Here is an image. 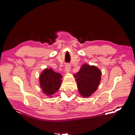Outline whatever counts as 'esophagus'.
Here are the masks:
<instances>
[{
  "label": "esophagus",
  "instance_id": "obj_1",
  "mask_svg": "<svg viewBox=\"0 0 135 135\" xmlns=\"http://www.w3.org/2000/svg\"><path fill=\"white\" fill-rule=\"evenodd\" d=\"M70 68H71V66L70 64H66V66H65V71H66V73H69L70 72Z\"/></svg>",
  "mask_w": 135,
  "mask_h": 135
}]
</instances>
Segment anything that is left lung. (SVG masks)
Wrapping results in <instances>:
<instances>
[{"label":"left lung","instance_id":"obj_1","mask_svg":"<svg viewBox=\"0 0 135 135\" xmlns=\"http://www.w3.org/2000/svg\"><path fill=\"white\" fill-rule=\"evenodd\" d=\"M101 72L95 66L84 64L75 75L78 91L81 96H91L100 82Z\"/></svg>","mask_w":135,"mask_h":135}]
</instances>
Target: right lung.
Masks as SVG:
<instances>
[{
	"label": "right lung",
	"instance_id": "1",
	"mask_svg": "<svg viewBox=\"0 0 135 135\" xmlns=\"http://www.w3.org/2000/svg\"><path fill=\"white\" fill-rule=\"evenodd\" d=\"M61 78V75L55 73L52 69H45L39 77L40 85L44 93L51 97L57 91L62 81Z\"/></svg>",
	"mask_w": 135,
	"mask_h": 135
}]
</instances>
